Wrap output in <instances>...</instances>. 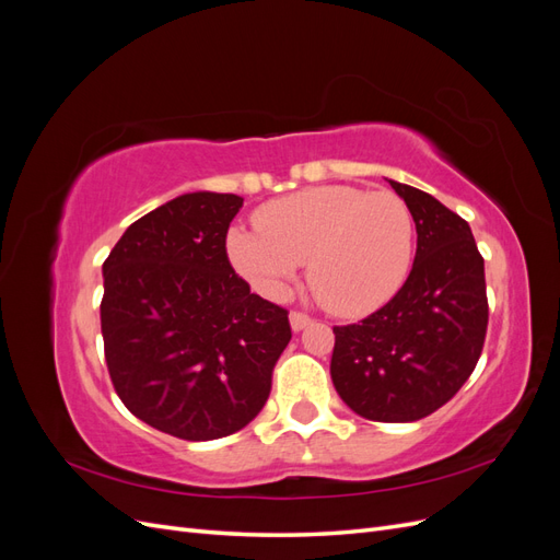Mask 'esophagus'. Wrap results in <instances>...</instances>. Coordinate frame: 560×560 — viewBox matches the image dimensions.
<instances>
[{
	"label": "esophagus",
	"instance_id": "34e87169",
	"mask_svg": "<svg viewBox=\"0 0 560 560\" xmlns=\"http://www.w3.org/2000/svg\"><path fill=\"white\" fill-rule=\"evenodd\" d=\"M290 322H292V329L294 331H301V329H306L311 325L313 317L306 315V313H301V311H292L290 313Z\"/></svg>",
	"mask_w": 560,
	"mask_h": 560
}]
</instances>
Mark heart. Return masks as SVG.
Here are the masks:
<instances>
[{
	"instance_id": "heart-1",
	"label": "heart",
	"mask_w": 560,
	"mask_h": 560,
	"mask_svg": "<svg viewBox=\"0 0 560 560\" xmlns=\"http://www.w3.org/2000/svg\"><path fill=\"white\" fill-rule=\"evenodd\" d=\"M254 224L231 229L226 257L266 296H284L301 264L317 301L360 315L393 299L413 261V214L393 191L327 184L268 202Z\"/></svg>"
}]
</instances>
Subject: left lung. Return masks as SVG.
I'll use <instances>...</instances> for the list:
<instances>
[{"label": "left lung", "instance_id": "1", "mask_svg": "<svg viewBox=\"0 0 560 560\" xmlns=\"http://www.w3.org/2000/svg\"><path fill=\"white\" fill-rule=\"evenodd\" d=\"M418 247L409 278L358 325L334 327L331 381L350 409L376 422L420 420L455 397L477 366L488 296L469 224L434 196L393 182Z\"/></svg>", "mask_w": 560, "mask_h": 560}]
</instances>
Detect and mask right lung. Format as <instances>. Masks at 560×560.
I'll return each instance as SVG.
<instances>
[{"instance_id":"add662e5","label":"right lung","mask_w":560,"mask_h":560,"mask_svg":"<svg viewBox=\"0 0 560 560\" xmlns=\"http://www.w3.org/2000/svg\"><path fill=\"white\" fill-rule=\"evenodd\" d=\"M233 194H184L130 224L103 264L100 325L116 395L186 442L243 430L270 395L290 313L235 273Z\"/></svg>"}]
</instances>
